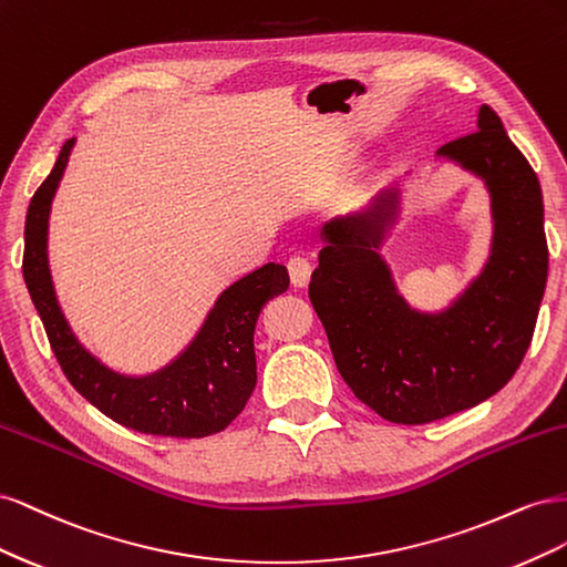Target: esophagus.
I'll return each mask as SVG.
<instances>
[{
    "label": "esophagus",
    "mask_w": 567,
    "mask_h": 567,
    "mask_svg": "<svg viewBox=\"0 0 567 567\" xmlns=\"http://www.w3.org/2000/svg\"><path fill=\"white\" fill-rule=\"evenodd\" d=\"M288 277H290V284L293 286H298V288H302V286H307V281H310V274H312V262L307 260L305 255H300V252H296V255H290L288 257Z\"/></svg>",
    "instance_id": "obj_1"
}]
</instances>
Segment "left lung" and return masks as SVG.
I'll return each mask as SVG.
<instances>
[{
    "mask_svg": "<svg viewBox=\"0 0 567 567\" xmlns=\"http://www.w3.org/2000/svg\"><path fill=\"white\" fill-rule=\"evenodd\" d=\"M475 127L437 153L487 182L494 248L447 312H411L371 250L394 194L357 225L323 229L329 246L312 271L310 302L342 381L390 423H431L485 402L513 379L535 333L548 271L542 186L489 106L480 109Z\"/></svg>",
    "mask_w": 567,
    "mask_h": 567,
    "instance_id": "left-lung-1",
    "label": "left lung"
}]
</instances>
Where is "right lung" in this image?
Wrapping results in <instances>:
<instances>
[{
  "label": "right lung",
  "mask_w": 567,
  "mask_h": 567,
  "mask_svg": "<svg viewBox=\"0 0 567 567\" xmlns=\"http://www.w3.org/2000/svg\"><path fill=\"white\" fill-rule=\"evenodd\" d=\"M73 140L30 200L25 217L23 279L44 323L65 379L101 414L136 433L161 437H208L241 414L257 383L252 333L262 305L288 288L284 265L267 262L231 284L215 302L200 333L179 359L148 379H125L80 348L56 305L47 265L49 205Z\"/></svg>",
  "instance_id": "right-lung-1"
}]
</instances>
